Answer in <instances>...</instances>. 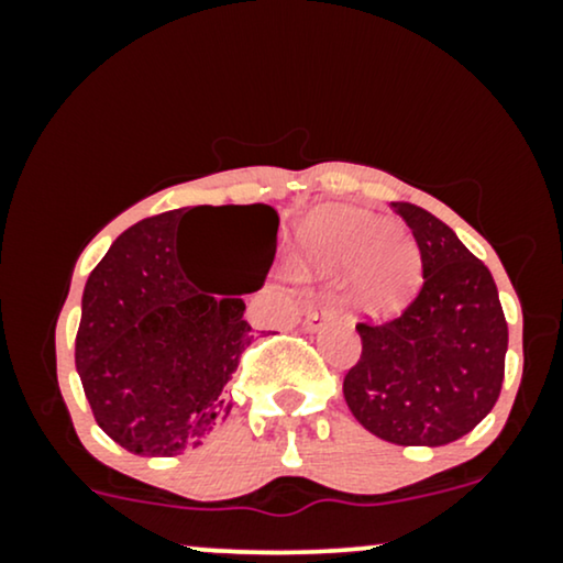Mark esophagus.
Masks as SVG:
<instances>
[{
    "mask_svg": "<svg viewBox=\"0 0 563 563\" xmlns=\"http://www.w3.org/2000/svg\"><path fill=\"white\" fill-rule=\"evenodd\" d=\"M328 320H333V309H331V303L322 301L320 307H309L307 309V318H303V328H307V331H318V328L325 325Z\"/></svg>",
    "mask_w": 563,
    "mask_h": 563,
    "instance_id": "1",
    "label": "esophagus"
}]
</instances>
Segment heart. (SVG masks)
<instances>
[{
	"mask_svg": "<svg viewBox=\"0 0 563 563\" xmlns=\"http://www.w3.org/2000/svg\"><path fill=\"white\" fill-rule=\"evenodd\" d=\"M303 269L322 280L349 277V301L373 320L402 314L423 286L416 241L389 219L357 209H320L303 224Z\"/></svg>",
	"mask_w": 563,
	"mask_h": 563,
	"instance_id": "b5f03b06",
	"label": "heart"
}]
</instances>
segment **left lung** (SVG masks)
I'll return each instance as SVG.
<instances>
[{
  "mask_svg": "<svg viewBox=\"0 0 563 563\" xmlns=\"http://www.w3.org/2000/svg\"><path fill=\"white\" fill-rule=\"evenodd\" d=\"M416 235L423 288L402 318L360 322L363 354L344 378L352 416L402 448H442L493 410L506 376L508 325L484 262L442 219L391 203Z\"/></svg>",
  "mask_w": 563,
  "mask_h": 563,
  "instance_id": "obj_1",
  "label": "left lung"
}]
</instances>
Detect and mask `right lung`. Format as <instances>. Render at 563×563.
<instances>
[{"mask_svg":"<svg viewBox=\"0 0 563 563\" xmlns=\"http://www.w3.org/2000/svg\"><path fill=\"white\" fill-rule=\"evenodd\" d=\"M211 209H177L132 224L84 286L76 371L97 426L134 455L172 457L203 444L230 416L224 386L254 341L241 296L198 290L185 269V219ZM217 209L249 211L267 275L277 211L267 203Z\"/></svg>","mask_w":563,"mask_h":563,"instance_id":"1","label":"right lung"}]
</instances>
